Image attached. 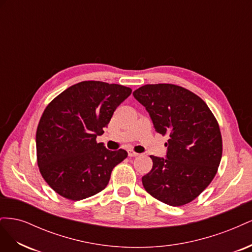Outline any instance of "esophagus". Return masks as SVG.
Returning a JSON list of instances; mask_svg holds the SVG:
<instances>
[{"instance_id": "esophagus-1", "label": "esophagus", "mask_w": 252, "mask_h": 252, "mask_svg": "<svg viewBox=\"0 0 252 252\" xmlns=\"http://www.w3.org/2000/svg\"><path fill=\"white\" fill-rule=\"evenodd\" d=\"M139 154H136V152H134L133 150H128V157L130 158H134V157H138Z\"/></svg>"}]
</instances>
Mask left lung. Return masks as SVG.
Returning <instances> with one entry per match:
<instances>
[{
    "label": "left lung",
    "instance_id": "obj_1",
    "mask_svg": "<svg viewBox=\"0 0 252 252\" xmlns=\"http://www.w3.org/2000/svg\"><path fill=\"white\" fill-rule=\"evenodd\" d=\"M133 96L156 131L169 135L166 158L150 156L152 169L142 178L145 190L174 207L190 203L210 184L222 158L217 119L200 96L173 84H148Z\"/></svg>",
    "mask_w": 252,
    "mask_h": 252
}]
</instances>
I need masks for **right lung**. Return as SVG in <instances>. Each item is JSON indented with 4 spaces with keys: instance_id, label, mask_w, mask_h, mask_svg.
Segmentation results:
<instances>
[{
    "instance_id": "1",
    "label": "right lung",
    "mask_w": 252,
    "mask_h": 252,
    "mask_svg": "<svg viewBox=\"0 0 252 252\" xmlns=\"http://www.w3.org/2000/svg\"><path fill=\"white\" fill-rule=\"evenodd\" d=\"M131 91L118 84L84 81L47 105L36 129V158L42 177L57 193L80 201L107 186L112 169L128 154L106 149L96 136Z\"/></svg>"
}]
</instances>
